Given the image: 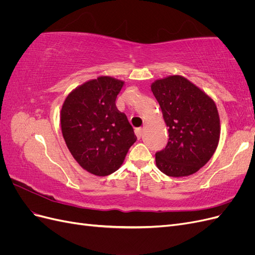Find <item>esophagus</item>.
Returning <instances> with one entry per match:
<instances>
[{"instance_id":"esophagus-1","label":"esophagus","mask_w":255,"mask_h":255,"mask_svg":"<svg viewBox=\"0 0 255 255\" xmlns=\"http://www.w3.org/2000/svg\"><path fill=\"white\" fill-rule=\"evenodd\" d=\"M135 133H136V136H137L138 139H140V138L143 136V129L142 128H137L135 130Z\"/></svg>"}]
</instances>
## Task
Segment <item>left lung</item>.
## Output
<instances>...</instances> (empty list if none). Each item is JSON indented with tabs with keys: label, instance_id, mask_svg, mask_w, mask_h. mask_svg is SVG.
<instances>
[{
	"label": "left lung",
	"instance_id": "left-lung-1",
	"mask_svg": "<svg viewBox=\"0 0 255 255\" xmlns=\"http://www.w3.org/2000/svg\"><path fill=\"white\" fill-rule=\"evenodd\" d=\"M168 127L169 141L155 154L156 166L168 176L196 173L211 159L220 138V119L214 100L182 75L151 84Z\"/></svg>",
	"mask_w": 255,
	"mask_h": 255
}]
</instances>
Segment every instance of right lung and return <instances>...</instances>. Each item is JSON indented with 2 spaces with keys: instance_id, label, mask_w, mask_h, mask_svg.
Masks as SVG:
<instances>
[{
  "instance_id": "right-lung-1",
  "label": "right lung",
  "mask_w": 255,
  "mask_h": 255,
  "mask_svg": "<svg viewBox=\"0 0 255 255\" xmlns=\"http://www.w3.org/2000/svg\"><path fill=\"white\" fill-rule=\"evenodd\" d=\"M123 85L112 76H99L73 89L61 107L66 144L91 174L105 176L118 170L137 139L126 114L116 107Z\"/></svg>"
}]
</instances>
